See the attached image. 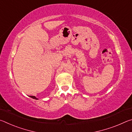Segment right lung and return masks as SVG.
<instances>
[{"label": "right lung", "instance_id": "add662e5", "mask_svg": "<svg viewBox=\"0 0 132 132\" xmlns=\"http://www.w3.org/2000/svg\"><path fill=\"white\" fill-rule=\"evenodd\" d=\"M29 97H31V98H33V99H35V100H38V99L37 98L35 97V96H31V95H30V96H29Z\"/></svg>", "mask_w": 132, "mask_h": 132}]
</instances>
